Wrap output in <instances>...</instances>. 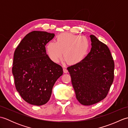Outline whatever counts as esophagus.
I'll return each instance as SVG.
<instances>
[{"label": "esophagus", "mask_w": 128, "mask_h": 128, "mask_svg": "<svg viewBox=\"0 0 128 128\" xmlns=\"http://www.w3.org/2000/svg\"><path fill=\"white\" fill-rule=\"evenodd\" d=\"M63 72L64 73H67L68 72V70L66 68H63Z\"/></svg>", "instance_id": "34e87169"}]
</instances>
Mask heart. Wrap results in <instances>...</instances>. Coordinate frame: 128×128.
Listing matches in <instances>:
<instances>
[{
    "mask_svg": "<svg viewBox=\"0 0 128 128\" xmlns=\"http://www.w3.org/2000/svg\"><path fill=\"white\" fill-rule=\"evenodd\" d=\"M90 48V42L85 36L62 33L56 37V42L50 41L46 46L49 58L54 62H58L64 56L65 62L76 64L85 58Z\"/></svg>",
    "mask_w": 128,
    "mask_h": 128,
    "instance_id": "obj_1",
    "label": "heart"
}]
</instances>
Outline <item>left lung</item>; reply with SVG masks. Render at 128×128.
Wrapping results in <instances>:
<instances>
[{"label":"left lung","instance_id":"1","mask_svg":"<svg viewBox=\"0 0 128 128\" xmlns=\"http://www.w3.org/2000/svg\"><path fill=\"white\" fill-rule=\"evenodd\" d=\"M91 51L82 61L68 68L76 97L90 106L106 97L114 80V62L107 46L90 35Z\"/></svg>","mask_w":128,"mask_h":128}]
</instances>
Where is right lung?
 Wrapping results in <instances>:
<instances>
[{
  "instance_id": "obj_1",
  "label": "right lung",
  "mask_w": 128,
  "mask_h": 128,
  "mask_svg": "<svg viewBox=\"0 0 128 128\" xmlns=\"http://www.w3.org/2000/svg\"><path fill=\"white\" fill-rule=\"evenodd\" d=\"M55 34L34 31L26 34L14 54L12 74L16 90L26 102L42 106L50 100L53 87L63 73L53 62L45 46Z\"/></svg>"
}]
</instances>
